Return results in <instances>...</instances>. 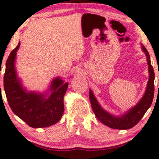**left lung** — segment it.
<instances>
[{
	"mask_svg": "<svg viewBox=\"0 0 159 159\" xmlns=\"http://www.w3.org/2000/svg\"><path fill=\"white\" fill-rule=\"evenodd\" d=\"M142 49L146 55L147 61L148 65L149 80L147 85V88L143 97L140 102L134 107L128 111L127 113L124 114L120 117H116L108 113L100 106L94 96L93 92L89 89V100L92 108L99 120L108 127L118 130H126L134 127L146 113L147 110L152 104L154 95V71L151 64L150 55L147 51L146 47L142 45ZM159 87V86H158Z\"/></svg>",
	"mask_w": 159,
	"mask_h": 159,
	"instance_id": "left-lung-1",
	"label": "left lung"
}]
</instances>
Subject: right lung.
I'll use <instances>...</instances> for the list:
<instances>
[{"label": "right lung", "mask_w": 159, "mask_h": 159, "mask_svg": "<svg viewBox=\"0 0 159 159\" xmlns=\"http://www.w3.org/2000/svg\"><path fill=\"white\" fill-rule=\"evenodd\" d=\"M17 47L11 52L6 61L3 87L7 100L12 111L32 128H45L52 125L61 119L64 113L63 99L68 82L60 78L52 81L48 98L44 95L27 93L22 87L15 70Z\"/></svg>", "instance_id": "obj_1"}]
</instances>
